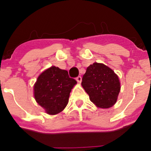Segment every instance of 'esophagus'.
<instances>
[{"instance_id":"34e87169","label":"esophagus","mask_w":151,"mask_h":151,"mask_svg":"<svg viewBox=\"0 0 151 151\" xmlns=\"http://www.w3.org/2000/svg\"><path fill=\"white\" fill-rule=\"evenodd\" d=\"M76 80H77L78 83H79V84H80V83L81 82V77H80V76H78V77L76 78Z\"/></svg>"}]
</instances>
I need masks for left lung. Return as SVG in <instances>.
Masks as SVG:
<instances>
[{
    "instance_id": "left-lung-1",
    "label": "left lung",
    "mask_w": 151,
    "mask_h": 151,
    "mask_svg": "<svg viewBox=\"0 0 151 151\" xmlns=\"http://www.w3.org/2000/svg\"><path fill=\"white\" fill-rule=\"evenodd\" d=\"M120 84L119 77L111 69L97 62L86 68L81 81L90 101L101 109L110 108L115 104L120 92Z\"/></svg>"
}]
</instances>
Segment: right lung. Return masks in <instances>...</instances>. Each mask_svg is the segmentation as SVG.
Listing matches in <instances>:
<instances>
[{
  "mask_svg": "<svg viewBox=\"0 0 151 151\" xmlns=\"http://www.w3.org/2000/svg\"><path fill=\"white\" fill-rule=\"evenodd\" d=\"M77 81L69 77L68 72L55 66L40 74L34 85L36 101L47 114L55 115L64 110Z\"/></svg>",
  "mask_w": 151,
  "mask_h": 151,
  "instance_id": "1",
  "label": "right lung"
}]
</instances>
